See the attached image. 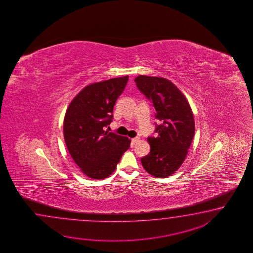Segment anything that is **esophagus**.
Wrapping results in <instances>:
<instances>
[{
	"instance_id": "esophagus-1",
	"label": "esophagus",
	"mask_w": 253,
	"mask_h": 253,
	"mask_svg": "<svg viewBox=\"0 0 253 253\" xmlns=\"http://www.w3.org/2000/svg\"><path fill=\"white\" fill-rule=\"evenodd\" d=\"M139 140V137H138V136H136V137H134V138H133V139H132V143H134H134H137V142H138Z\"/></svg>"
}]
</instances>
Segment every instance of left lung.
<instances>
[{"mask_svg": "<svg viewBox=\"0 0 253 253\" xmlns=\"http://www.w3.org/2000/svg\"><path fill=\"white\" fill-rule=\"evenodd\" d=\"M134 81L153 103L156 119L163 122L156 126L157 136L147 138L151 151L141 158L142 166L155 177H168L188 154L195 131L194 114L186 97L167 79L140 75Z\"/></svg>", "mask_w": 253, "mask_h": 253, "instance_id": "obj_1", "label": "left lung"}]
</instances>
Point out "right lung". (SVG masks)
<instances>
[{
  "mask_svg": "<svg viewBox=\"0 0 253 253\" xmlns=\"http://www.w3.org/2000/svg\"><path fill=\"white\" fill-rule=\"evenodd\" d=\"M128 76L92 83L78 93L67 108L63 134L76 165L87 177L107 178L115 171L131 140L105 127L113 119V108Z\"/></svg>",
  "mask_w": 253,
  "mask_h": 253,
  "instance_id": "right-lung-1",
  "label": "right lung"
}]
</instances>
